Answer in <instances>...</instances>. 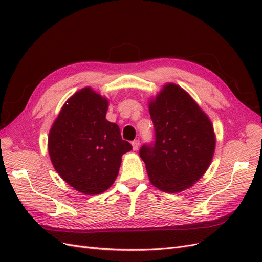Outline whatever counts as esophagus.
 <instances>
[{
    "label": "esophagus",
    "mask_w": 262,
    "mask_h": 262,
    "mask_svg": "<svg viewBox=\"0 0 262 262\" xmlns=\"http://www.w3.org/2000/svg\"><path fill=\"white\" fill-rule=\"evenodd\" d=\"M139 146H140V141L138 139L132 141V147H133L134 150H137L139 148Z\"/></svg>",
    "instance_id": "obj_1"
}]
</instances>
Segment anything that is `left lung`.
<instances>
[{
	"label": "left lung",
	"instance_id": "8db88e82",
	"mask_svg": "<svg viewBox=\"0 0 262 262\" xmlns=\"http://www.w3.org/2000/svg\"><path fill=\"white\" fill-rule=\"evenodd\" d=\"M154 141L140 148L152 184L175 193L191 187L208 169L215 148L210 119L175 84L164 86L149 104Z\"/></svg>",
	"mask_w": 262,
	"mask_h": 262
}]
</instances>
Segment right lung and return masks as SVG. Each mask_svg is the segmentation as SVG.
Returning a JSON list of instances; mask_svg holds the SVG:
<instances>
[{
    "mask_svg": "<svg viewBox=\"0 0 262 262\" xmlns=\"http://www.w3.org/2000/svg\"><path fill=\"white\" fill-rule=\"evenodd\" d=\"M107 109V99L85 87L67 101L49 133L55 170L85 194H99L112 186L121 156L132 149L118 124L106 119Z\"/></svg>",
    "mask_w": 262,
    "mask_h": 262,
    "instance_id": "add662e5",
    "label": "right lung"
}]
</instances>
